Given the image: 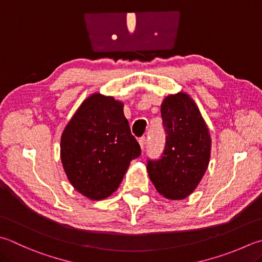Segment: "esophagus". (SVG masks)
Returning <instances> with one entry per match:
<instances>
[{
	"instance_id": "obj_1",
	"label": "esophagus",
	"mask_w": 262,
	"mask_h": 262,
	"mask_svg": "<svg viewBox=\"0 0 262 262\" xmlns=\"http://www.w3.org/2000/svg\"><path fill=\"white\" fill-rule=\"evenodd\" d=\"M139 145L141 147V149H145V145H146V137H140L139 138Z\"/></svg>"
}]
</instances>
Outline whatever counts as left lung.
<instances>
[{
  "label": "left lung",
  "instance_id": "left-lung-1",
  "mask_svg": "<svg viewBox=\"0 0 262 262\" xmlns=\"http://www.w3.org/2000/svg\"><path fill=\"white\" fill-rule=\"evenodd\" d=\"M161 115L165 147L161 159L148 160L147 171L161 195L167 200H184L208 169L211 136L195 101L184 92L167 96Z\"/></svg>",
  "mask_w": 262,
  "mask_h": 262
}]
</instances>
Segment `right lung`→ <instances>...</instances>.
I'll list each match as a JSON object with an SVG mask.
<instances>
[{
  "instance_id": "add662e5",
  "label": "right lung",
  "mask_w": 262,
  "mask_h": 262,
  "mask_svg": "<svg viewBox=\"0 0 262 262\" xmlns=\"http://www.w3.org/2000/svg\"><path fill=\"white\" fill-rule=\"evenodd\" d=\"M140 154L123 103L100 93L82 102L61 136L60 156L68 180L92 201L111 196Z\"/></svg>"
}]
</instances>
